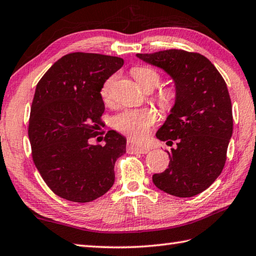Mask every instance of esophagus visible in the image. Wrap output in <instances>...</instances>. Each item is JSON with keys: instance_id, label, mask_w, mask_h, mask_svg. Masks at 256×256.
I'll use <instances>...</instances> for the list:
<instances>
[{"instance_id": "obj_1", "label": "esophagus", "mask_w": 256, "mask_h": 256, "mask_svg": "<svg viewBox=\"0 0 256 256\" xmlns=\"http://www.w3.org/2000/svg\"><path fill=\"white\" fill-rule=\"evenodd\" d=\"M128 151L131 153H140V154H146L150 148L146 146H141V145H136L133 142H128Z\"/></svg>"}]
</instances>
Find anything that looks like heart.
<instances>
[{
	"label": "heart",
	"instance_id": "obj_1",
	"mask_svg": "<svg viewBox=\"0 0 256 256\" xmlns=\"http://www.w3.org/2000/svg\"><path fill=\"white\" fill-rule=\"evenodd\" d=\"M132 76L138 84L145 91H152L158 86L161 82V76L158 71L148 66H135L132 68ZM115 81V75L108 78L103 82L100 94L104 102L110 101L111 98L112 85ZM178 98V92L174 88H164L155 94V100L160 106L164 110H170L174 106ZM156 121V114L152 110H124L118 113L112 118V125L115 130L128 136L140 140L146 134L148 130Z\"/></svg>",
	"mask_w": 256,
	"mask_h": 256
}]
</instances>
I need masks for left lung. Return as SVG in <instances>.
<instances>
[{"label": "left lung", "instance_id": "1", "mask_svg": "<svg viewBox=\"0 0 256 256\" xmlns=\"http://www.w3.org/2000/svg\"><path fill=\"white\" fill-rule=\"evenodd\" d=\"M144 62L163 68L175 83L178 98L156 133L176 148L168 152V168L153 175L161 191L191 198L218 178L226 161L233 133L231 98L226 83L204 55L184 50L136 54Z\"/></svg>", "mask_w": 256, "mask_h": 256}]
</instances>
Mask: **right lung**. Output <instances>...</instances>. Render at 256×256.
Masks as SVG:
<instances>
[{
  "instance_id": "right-lung-1",
  "label": "right lung",
  "mask_w": 256,
  "mask_h": 256,
  "mask_svg": "<svg viewBox=\"0 0 256 256\" xmlns=\"http://www.w3.org/2000/svg\"><path fill=\"white\" fill-rule=\"evenodd\" d=\"M123 63L110 55L70 53L35 88L28 121L33 162L52 192L68 201L86 203L106 193L114 164L126 152V140L115 131L105 134V145L90 143L101 134L105 108L100 90Z\"/></svg>"
}]
</instances>
